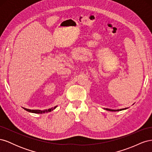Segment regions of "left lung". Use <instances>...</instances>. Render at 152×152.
<instances>
[{"label": "left lung", "mask_w": 152, "mask_h": 152, "mask_svg": "<svg viewBox=\"0 0 152 152\" xmlns=\"http://www.w3.org/2000/svg\"><path fill=\"white\" fill-rule=\"evenodd\" d=\"M128 108H122V109H117V110H112V109H109V108H104L106 110H108V111H111V112H118V111H122V110H126Z\"/></svg>", "instance_id": "left-lung-1"}]
</instances>
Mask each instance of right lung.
I'll return each mask as SVG.
<instances>
[{"label": "right lung", "mask_w": 152, "mask_h": 152, "mask_svg": "<svg viewBox=\"0 0 152 152\" xmlns=\"http://www.w3.org/2000/svg\"><path fill=\"white\" fill-rule=\"evenodd\" d=\"M56 107H57V106H56V107H54V108H49L48 110L45 109V110H30V109H27V108H23L24 110H25L26 111L28 112H30V113H48V112H50L53 111V110H54Z\"/></svg>", "instance_id": "1"}]
</instances>
